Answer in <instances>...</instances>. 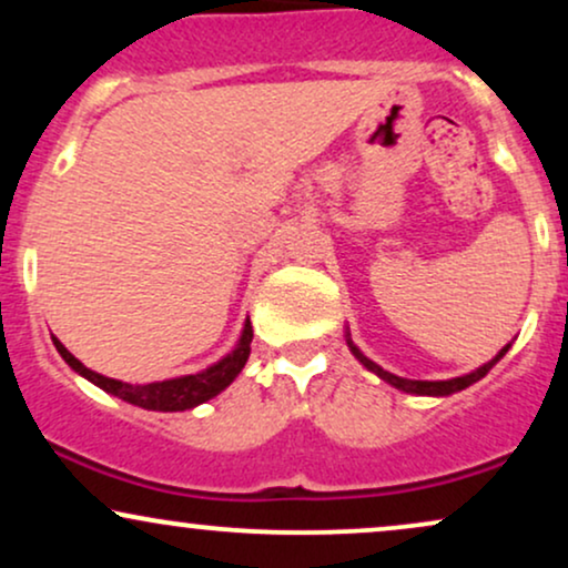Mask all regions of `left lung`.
<instances>
[{"label":"left lung","mask_w":568,"mask_h":568,"mask_svg":"<svg viewBox=\"0 0 568 568\" xmlns=\"http://www.w3.org/2000/svg\"><path fill=\"white\" fill-rule=\"evenodd\" d=\"M349 349L355 352V357L357 361L363 363V366H366L368 371H374L376 376H382L384 382H389L393 384V387H397V389H403V393H416V395H452V393H459V389H465V387H470L473 382H478V379H484V376L488 374V371H491V366L494 363L499 361L501 355H505L507 349H510V344H507L505 349L499 352L497 357H494L491 363H486V366H480L478 371H473V374H467V376H456V379H448V382H410V379H403V376H395V374H389V371H384V368H379L376 366V363H371L366 355H363L361 349L355 347V344L349 342Z\"/></svg>","instance_id":"left-lung-1"}]
</instances>
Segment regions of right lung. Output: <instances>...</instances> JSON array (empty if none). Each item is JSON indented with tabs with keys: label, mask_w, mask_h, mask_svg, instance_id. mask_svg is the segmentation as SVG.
I'll return each instance as SVG.
<instances>
[{
	"label": "right lung",
	"mask_w": 568,
	"mask_h": 568,
	"mask_svg": "<svg viewBox=\"0 0 568 568\" xmlns=\"http://www.w3.org/2000/svg\"><path fill=\"white\" fill-rule=\"evenodd\" d=\"M251 342H253V328L251 321H245L243 336H240V344L234 347L232 355H226L224 361L211 366L202 374H192V376H181V379H168V382H152V384H128V382H116L109 379V376L95 374L88 366H82L71 352L63 347L61 342L53 336L55 349L61 352L63 361L69 363L77 374H82L84 379H90L103 393L122 397V400L133 403V406L149 408V410H186L200 406V403L211 400L213 395H219L221 389L230 387L234 382V376L240 374L245 366L247 355H251Z\"/></svg>",
	"instance_id": "1"
}]
</instances>
